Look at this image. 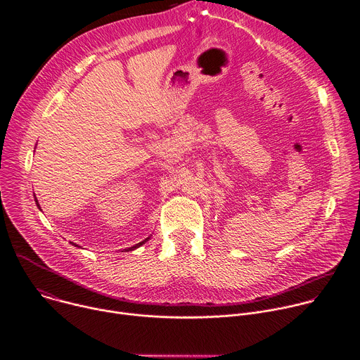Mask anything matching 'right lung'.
Returning a JSON list of instances; mask_svg holds the SVG:
<instances>
[{
  "label": "right lung",
  "mask_w": 360,
  "mask_h": 360,
  "mask_svg": "<svg viewBox=\"0 0 360 360\" xmlns=\"http://www.w3.org/2000/svg\"><path fill=\"white\" fill-rule=\"evenodd\" d=\"M35 203H37V207H38V210H39V211H41V207H39V203H38V200H37V198H35ZM149 238H150V236H149ZM149 238H146V239H143V240H142V242H139V243H136V245H134V246H131V248H128V249H125V250H127V252H128V250H134V249H136V248H139V246H142V245H143V243H145V242H146V240H148V239H149ZM75 246H78V245H75Z\"/></svg>",
  "instance_id": "1"
}]
</instances>
